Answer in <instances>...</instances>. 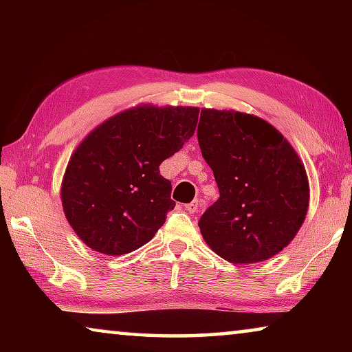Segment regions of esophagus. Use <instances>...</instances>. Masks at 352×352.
Wrapping results in <instances>:
<instances>
[{"instance_id": "obj_1", "label": "esophagus", "mask_w": 352, "mask_h": 352, "mask_svg": "<svg viewBox=\"0 0 352 352\" xmlns=\"http://www.w3.org/2000/svg\"><path fill=\"white\" fill-rule=\"evenodd\" d=\"M184 210H186L189 214L197 212V210H199V201L194 200V201H190V204H186V205H184Z\"/></svg>"}]
</instances>
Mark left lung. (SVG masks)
<instances>
[{"instance_id":"left-lung-1","label":"left lung","mask_w":352,"mask_h":352,"mask_svg":"<svg viewBox=\"0 0 352 352\" xmlns=\"http://www.w3.org/2000/svg\"><path fill=\"white\" fill-rule=\"evenodd\" d=\"M197 138L220 197L199 220L214 253L253 264L287 247L309 206L306 169L294 147L258 116L201 109Z\"/></svg>"}]
</instances>
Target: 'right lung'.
<instances>
[{
	"instance_id": "1",
	"label": "right lung",
	"mask_w": 352,
	"mask_h": 352,
	"mask_svg": "<svg viewBox=\"0 0 352 352\" xmlns=\"http://www.w3.org/2000/svg\"><path fill=\"white\" fill-rule=\"evenodd\" d=\"M197 121V107L140 105L107 119L80 142L60 195L83 243L119 256L152 239L175 206L160 164L180 151Z\"/></svg>"
}]
</instances>
